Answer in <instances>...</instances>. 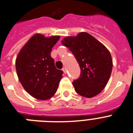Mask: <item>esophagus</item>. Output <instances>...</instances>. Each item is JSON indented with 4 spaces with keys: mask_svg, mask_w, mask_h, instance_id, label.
<instances>
[{
    "mask_svg": "<svg viewBox=\"0 0 133 133\" xmlns=\"http://www.w3.org/2000/svg\"><path fill=\"white\" fill-rule=\"evenodd\" d=\"M62 70H63V73L65 74H66L67 73V70H66V68H63V69H62Z\"/></svg>",
    "mask_w": 133,
    "mask_h": 133,
    "instance_id": "34e87169",
    "label": "esophagus"
}]
</instances>
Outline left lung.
<instances>
[{
    "mask_svg": "<svg viewBox=\"0 0 133 133\" xmlns=\"http://www.w3.org/2000/svg\"><path fill=\"white\" fill-rule=\"evenodd\" d=\"M62 43L74 55L80 67V76L72 82L76 92L86 98L98 95L107 86L111 74L112 59L109 51L85 32L67 37Z\"/></svg>",
    "mask_w": 133,
    "mask_h": 133,
    "instance_id": "left-lung-1",
    "label": "left lung"
}]
</instances>
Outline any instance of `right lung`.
I'll return each mask as SVG.
<instances>
[{
    "label": "right lung",
    "instance_id": "right-lung-1",
    "mask_svg": "<svg viewBox=\"0 0 133 133\" xmlns=\"http://www.w3.org/2000/svg\"><path fill=\"white\" fill-rule=\"evenodd\" d=\"M59 36L33 35L23 46L16 59V70L25 90L39 100H47L55 94L63 71L55 68L51 51Z\"/></svg>",
    "mask_w": 133,
    "mask_h": 133
}]
</instances>
